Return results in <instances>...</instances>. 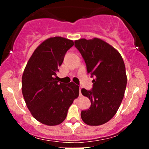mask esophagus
<instances>
[{
  "label": "esophagus",
  "instance_id": "1",
  "mask_svg": "<svg viewBox=\"0 0 149 149\" xmlns=\"http://www.w3.org/2000/svg\"><path fill=\"white\" fill-rule=\"evenodd\" d=\"M79 95L80 97L82 96V94H81V88L79 89Z\"/></svg>",
  "mask_w": 149,
  "mask_h": 149
}]
</instances>
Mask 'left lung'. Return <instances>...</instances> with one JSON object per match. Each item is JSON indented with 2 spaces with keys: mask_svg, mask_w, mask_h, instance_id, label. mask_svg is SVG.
I'll return each instance as SVG.
<instances>
[{
  "mask_svg": "<svg viewBox=\"0 0 149 149\" xmlns=\"http://www.w3.org/2000/svg\"><path fill=\"white\" fill-rule=\"evenodd\" d=\"M92 80V90L83 88L82 95L90 99L91 106L80 116L88 125H101L115 116L123 99L127 75L123 59L118 51L97 38L75 40Z\"/></svg>",
  "mask_w": 149,
  "mask_h": 149,
  "instance_id": "8db88e82",
  "label": "left lung"
}]
</instances>
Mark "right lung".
I'll return each instance as SVG.
<instances>
[{"label":"right lung","instance_id":"right-lung-1","mask_svg":"<svg viewBox=\"0 0 149 149\" xmlns=\"http://www.w3.org/2000/svg\"><path fill=\"white\" fill-rule=\"evenodd\" d=\"M73 45V40L60 36L46 39L34 50L22 75L26 107L34 118L46 125L61 124L79 95V86L73 82L59 83L54 78L65 54Z\"/></svg>","mask_w":149,"mask_h":149}]
</instances>
